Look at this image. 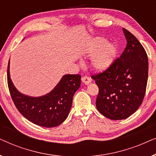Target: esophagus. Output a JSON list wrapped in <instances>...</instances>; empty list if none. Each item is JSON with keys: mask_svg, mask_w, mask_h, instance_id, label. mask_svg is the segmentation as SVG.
Wrapping results in <instances>:
<instances>
[{"mask_svg": "<svg viewBox=\"0 0 156 156\" xmlns=\"http://www.w3.org/2000/svg\"><path fill=\"white\" fill-rule=\"evenodd\" d=\"M82 82L85 84H89L91 82V79L87 76H84L82 77Z\"/></svg>", "mask_w": 156, "mask_h": 156, "instance_id": "obj_1", "label": "esophagus"}]
</instances>
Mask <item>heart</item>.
<instances>
[{"instance_id": "heart-1", "label": "heart", "mask_w": 156, "mask_h": 156, "mask_svg": "<svg viewBox=\"0 0 156 156\" xmlns=\"http://www.w3.org/2000/svg\"><path fill=\"white\" fill-rule=\"evenodd\" d=\"M87 53L89 56L92 57L91 66L94 69L98 72H104L114 62L117 49L114 44L107 42L104 38L97 37L94 40Z\"/></svg>"}]
</instances>
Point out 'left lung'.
Here are the masks:
<instances>
[{
	"label": "left lung",
	"instance_id": "8db88e82",
	"mask_svg": "<svg viewBox=\"0 0 156 156\" xmlns=\"http://www.w3.org/2000/svg\"><path fill=\"white\" fill-rule=\"evenodd\" d=\"M127 44L119 58L102 73L91 76L99 87L96 106L112 120H121L141 105L146 90L148 56L133 34L123 28Z\"/></svg>",
	"mask_w": 156,
	"mask_h": 156
}]
</instances>
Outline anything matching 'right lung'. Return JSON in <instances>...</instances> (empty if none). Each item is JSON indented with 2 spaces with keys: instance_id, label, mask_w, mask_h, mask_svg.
<instances>
[{
  "instance_id": "obj_1",
  "label": "right lung",
  "mask_w": 156,
  "mask_h": 156,
  "mask_svg": "<svg viewBox=\"0 0 156 156\" xmlns=\"http://www.w3.org/2000/svg\"><path fill=\"white\" fill-rule=\"evenodd\" d=\"M8 84L16 108L27 120L40 126L55 127L67 118L74 93L80 88V74H65L50 92L34 97L20 93L14 86L10 76L8 62Z\"/></svg>"
}]
</instances>
